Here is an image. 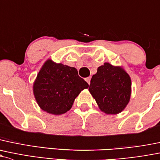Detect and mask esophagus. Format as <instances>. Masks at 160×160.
<instances>
[{
    "instance_id": "1",
    "label": "esophagus",
    "mask_w": 160,
    "mask_h": 160,
    "mask_svg": "<svg viewBox=\"0 0 160 160\" xmlns=\"http://www.w3.org/2000/svg\"><path fill=\"white\" fill-rule=\"evenodd\" d=\"M90 79H91L90 78V77L85 78V80L87 82V83H88V84H90Z\"/></svg>"
}]
</instances>
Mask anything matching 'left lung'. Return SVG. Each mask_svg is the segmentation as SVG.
<instances>
[{"mask_svg": "<svg viewBox=\"0 0 160 160\" xmlns=\"http://www.w3.org/2000/svg\"><path fill=\"white\" fill-rule=\"evenodd\" d=\"M89 91L100 110L107 114H117L130 99V77L121 67L105 63L92 77Z\"/></svg>", "mask_w": 160, "mask_h": 160, "instance_id": "1", "label": "left lung"}]
</instances>
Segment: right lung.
Wrapping results in <instances>:
<instances>
[{
    "label": "right lung",
    "instance_id": "right-lung-1",
    "mask_svg": "<svg viewBox=\"0 0 160 160\" xmlns=\"http://www.w3.org/2000/svg\"><path fill=\"white\" fill-rule=\"evenodd\" d=\"M88 87L74 67L48 60L33 83V94L43 111L60 115L70 110L76 97Z\"/></svg>",
    "mask_w": 160,
    "mask_h": 160
}]
</instances>
